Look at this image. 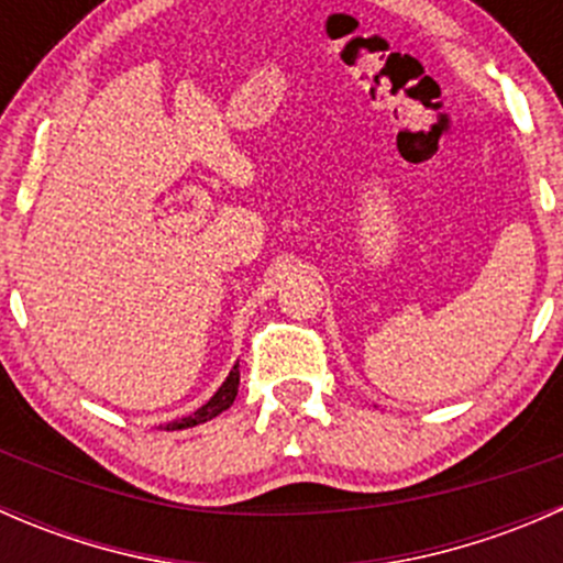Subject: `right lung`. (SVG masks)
Here are the masks:
<instances>
[{
  "label": "right lung",
  "mask_w": 563,
  "mask_h": 563,
  "mask_svg": "<svg viewBox=\"0 0 563 563\" xmlns=\"http://www.w3.org/2000/svg\"><path fill=\"white\" fill-rule=\"evenodd\" d=\"M236 391H240V362H236L234 371L229 373V378L223 382V387L214 391V395L209 397V400L203 402L198 411H192L190 417L176 419V422H168L166 430H185V428H196V424H201V422H209V419H214L218 413H223L225 408H231Z\"/></svg>",
  "instance_id": "add662e5"
}]
</instances>
